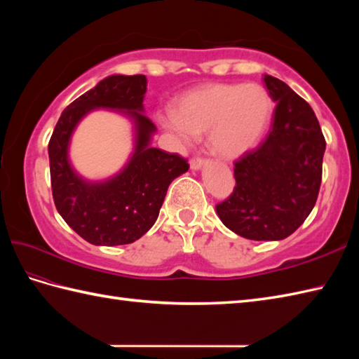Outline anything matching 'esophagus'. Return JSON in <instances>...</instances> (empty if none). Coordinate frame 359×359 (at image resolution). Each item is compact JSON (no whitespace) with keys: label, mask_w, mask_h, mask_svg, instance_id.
Segmentation results:
<instances>
[{"label":"esophagus","mask_w":359,"mask_h":359,"mask_svg":"<svg viewBox=\"0 0 359 359\" xmlns=\"http://www.w3.org/2000/svg\"><path fill=\"white\" fill-rule=\"evenodd\" d=\"M203 163H205V158L199 157V156H196V157L189 160V166H191L193 170H199V168H202Z\"/></svg>","instance_id":"esophagus-1"}]
</instances>
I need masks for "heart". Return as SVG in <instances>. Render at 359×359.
Returning a JSON list of instances; mask_svg holds the SVG:
<instances>
[{"label":"heart","instance_id":"1","mask_svg":"<svg viewBox=\"0 0 359 359\" xmlns=\"http://www.w3.org/2000/svg\"><path fill=\"white\" fill-rule=\"evenodd\" d=\"M271 116V100L259 85H211L187 94L163 123L189 142L208 131L216 156L233 160L253 149Z\"/></svg>","mask_w":359,"mask_h":359}]
</instances>
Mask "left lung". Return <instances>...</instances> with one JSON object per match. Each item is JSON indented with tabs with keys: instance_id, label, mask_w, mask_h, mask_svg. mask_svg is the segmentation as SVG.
Masks as SVG:
<instances>
[{
	"instance_id": "8db88e82",
	"label": "left lung",
	"mask_w": 359,
	"mask_h": 359,
	"mask_svg": "<svg viewBox=\"0 0 359 359\" xmlns=\"http://www.w3.org/2000/svg\"><path fill=\"white\" fill-rule=\"evenodd\" d=\"M276 108L270 133L234 162L236 187L216 205L226 228L251 241H280L313 210L325 139L311 106L279 79L264 75Z\"/></svg>"
}]
</instances>
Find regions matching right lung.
I'll use <instances>...</instances> for the list:
<instances>
[{
  "instance_id": "obj_1",
  "label": "right lung",
  "mask_w": 359,
  "mask_h": 359,
  "mask_svg": "<svg viewBox=\"0 0 359 359\" xmlns=\"http://www.w3.org/2000/svg\"><path fill=\"white\" fill-rule=\"evenodd\" d=\"M144 75H111L80 95L63 111L49 140L52 197L57 211L72 230L93 245H125L154 225L171 182L188 171V160L177 152L149 147L156 131L144 116ZM94 107L126 110L136 123V151L116 178L89 184L73 172L67 160L70 134Z\"/></svg>"
}]
</instances>
